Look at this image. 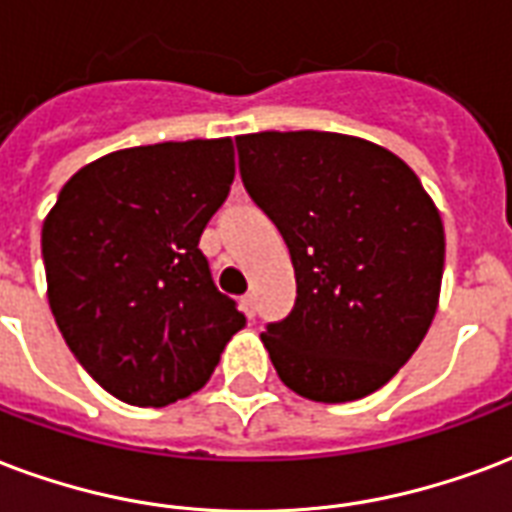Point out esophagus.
<instances>
[{
	"mask_svg": "<svg viewBox=\"0 0 512 512\" xmlns=\"http://www.w3.org/2000/svg\"><path fill=\"white\" fill-rule=\"evenodd\" d=\"M241 306H244V314H246V317H255V312H257L255 293H246L244 298H241Z\"/></svg>",
	"mask_w": 512,
	"mask_h": 512,
	"instance_id": "esophagus-1",
	"label": "esophagus"
}]
</instances>
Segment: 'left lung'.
<instances>
[{
    "label": "left lung",
    "instance_id": "obj_1",
    "mask_svg": "<svg viewBox=\"0 0 512 512\" xmlns=\"http://www.w3.org/2000/svg\"><path fill=\"white\" fill-rule=\"evenodd\" d=\"M246 192L279 227L295 306L266 344L279 380L323 404L369 396L418 350L439 304L445 227L415 170L339 132L238 135Z\"/></svg>",
    "mask_w": 512,
    "mask_h": 512
}]
</instances>
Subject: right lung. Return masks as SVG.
<instances>
[{
  "instance_id": "1",
  "label": "right lung",
  "mask_w": 512,
  "mask_h": 512,
  "mask_svg": "<svg viewBox=\"0 0 512 512\" xmlns=\"http://www.w3.org/2000/svg\"><path fill=\"white\" fill-rule=\"evenodd\" d=\"M233 176L230 138L135 146L78 170L48 211V304L78 363L119 401L187 399L246 325L198 246Z\"/></svg>"
}]
</instances>
